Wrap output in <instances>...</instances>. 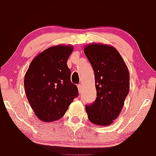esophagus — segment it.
Returning a JSON list of instances; mask_svg holds the SVG:
<instances>
[{
  "mask_svg": "<svg viewBox=\"0 0 156 156\" xmlns=\"http://www.w3.org/2000/svg\"><path fill=\"white\" fill-rule=\"evenodd\" d=\"M77 87H78V90L80 92L81 90H82V83H80V84L77 85Z\"/></svg>",
  "mask_w": 156,
  "mask_h": 156,
  "instance_id": "1",
  "label": "esophagus"
}]
</instances>
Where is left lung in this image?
Wrapping results in <instances>:
<instances>
[{"mask_svg": "<svg viewBox=\"0 0 156 156\" xmlns=\"http://www.w3.org/2000/svg\"><path fill=\"white\" fill-rule=\"evenodd\" d=\"M84 54L93 67L97 98L86 105L88 119L97 126H108L119 116L129 91L127 66L116 48L104 44H89Z\"/></svg>", "mask_w": 156, "mask_h": 156, "instance_id": "obj_1", "label": "left lung"}]
</instances>
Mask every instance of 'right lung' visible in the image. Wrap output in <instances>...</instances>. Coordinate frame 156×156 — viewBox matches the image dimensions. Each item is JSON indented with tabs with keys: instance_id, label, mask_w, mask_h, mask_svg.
I'll list each match as a JSON object with an SVG mask.
<instances>
[{
	"instance_id": "1",
	"label": "right lung",
	"mask_w": 156,
	"mask_h": 156,
	"mask_svg": "<svg viewBox=\"0 0 156 156\" xmlns=\"http://www.w3.org/2000/svg\"><path fill=\"white\" fill-rule=\"evenodd\" d=\"M73 51V45L47 48L33 59L26 73L24 87L27 99L43 122L61 119L78 95V88L71 83V72L67 66Z\"/></svg>"
}]
</instances>
